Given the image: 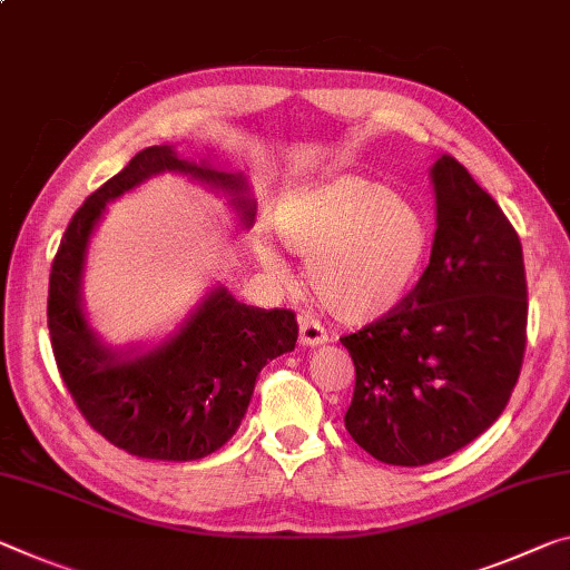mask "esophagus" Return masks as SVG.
<instances>
[{
    "instance_id": "obj_1",
    "label": "esophagus",
    "mask_w": 570,
    "mask_h": 570,
    "mask_svg": "<svg viewBox=\"0 0 570 570\" xmlns=\"http://www.w3.org/2000/svg\"><path fill=\"white\" fill-rule=\"evenodd\" d=\"M327 340H330L327 330H324L317 320L306 317V314H304V317L299 320V342H302V345L304 347H317V345H324Z\"/></svg>"
}]
</instances>
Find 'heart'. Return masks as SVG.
Masks as SVG:
<instances>
[{
  "label": "heart",
  "instance_id": "b5f03b06",
  "mask_svg": "<svg viewBox=\"0 0 570 570\" xmlns=\"http://www.w3.org/2000/svg\"><path fill=\"white\" fill-rule=\"evenodd\" d=\"M274 233L304 258V282L332 317L370 324L401 309L431 253V225L415 203L365 177H334L278 203ZM258 258L271 276L286 264L271 243Z\"/></svg>",
  "mask_w": 570,
  "mask_h": 570
}]
</instances>
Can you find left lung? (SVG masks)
<instances>
[{"label":"left lung","instance_id":"obj_1","mask_svg":"<svg viewBox=\"0 0 570 570\" xmlns=\"http://www.w3.org/2000/svg\"><path fill=\"white\" fill-rule=\"evenodd\" d=\"M436 236L401 309L340 337L355 363L345 429L377 462L423 466L474 441L508 405L528 342L512 223L464 165L431 167Z\"/></svg>","mask_w":570,"mask_h":570}]
</instances>
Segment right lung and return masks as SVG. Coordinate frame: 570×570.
<instances>
[{"label": "right lung", "mask_w": 570, "mask_h": 570, "mask_svg": "<svg viewBox=\"0 0 570 570\" xmlns=\"http://www.w3.org/2000/svg\"><path fill=\"white\" fill-rule=\"evenodd\" d=\"M159 171L246 189L240 175L179 159L171 147L141 149L70 218L50 268L48 330L62 383L90 429L134 456L195 462L238 431L258 373L294 350L299 324L294 312L246 306L215 288L175 337L147 355H119L96 340L80 306L90 233L108 200ZM236 205L250 225L253 205L243 197Z\"/></svg>", "instance_id": "1"}]
</instances>
